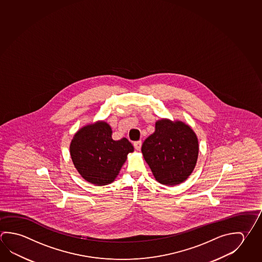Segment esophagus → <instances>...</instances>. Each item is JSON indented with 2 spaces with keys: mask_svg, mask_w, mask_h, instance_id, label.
<instances>
[{
  "mask_svg": "<svg viewBox=\"0 0 262 262\" xmlns=\"http://www.w3.org/2000/svg\"><path fill=\"white\" fill-rule=\"evenodd\" d=\"M133 145H134V148H135L137 151H140V150H141V147H142V141H137V142H133Z\"/></svg>",
  "mask_w": 262,
  "mask_h": 262,
  "instance_id": "34e87169",
  "label": "esophagus"
}]
</instances>
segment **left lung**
<instances>
[{
    "mask_svg": "<svg viewBox=\"0 0 262 262\" xmlns=\"http://www.w3.org/2000/svg\"><path fill=\"white\" fill-rule=\"evenodd\" d=\"M142 152L159 183L174 186L192 173L199 154L193 129L182 121H156V130L143 142Z\"/></svg>",
    "mask_w": 262,
    "mask_h": 262,
    "instance_id": "left-lung-1",
    "label": "left lung"
}]
</instances>
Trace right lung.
Wrapping results in <instances>:
<instances>
[{
  "label": "right lung",
  "instance_id": "1",
  "mask_svg": "<svg viewBox=\"0 0 262 262\" xmlns=\"http://www.w3.org/2000/svg\"><path fill=\"white\" fill-rule=\"evenodd\" d=\"M105 121L86 125L75 133L70 145L71 157L79 174L90 183L104 186L113 182L133 144L122 138L114 141Z\"/></svg>",
  "mask_w": 262,
  "mask_h": 262
}]
</instances>
